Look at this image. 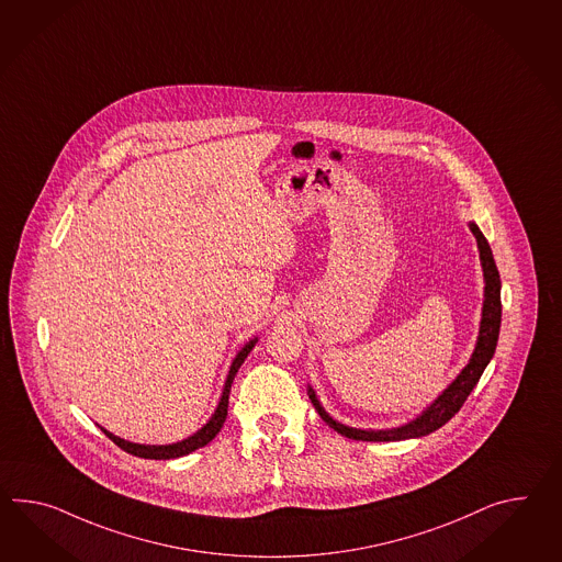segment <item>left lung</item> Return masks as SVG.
Segmentation results:
<instances>
[{"label": "left lung", "mask_w": 562, "mask_h": 562, "mask_svg": "<svg viewBox=\"0 0 562 562\" xmlns=\"http://www.w3.org/2000/svg\"><path fill=\"white\" fill-rule=\"evenodd\" d=\"M469 229L477 239L480 247L481 268H483V280H485V301H483V311H481L480 337L475 342V351L469 359L465 368L452 380L451 385L440 394V396L418 414L408 425L397 426V428H385V430H363V428H353L345 426L337 420H333L329 412L325 411L316 397L315 390L308 385V397L313 402L316 412L327 425L337 430L339 435L353 440H371V442H385V440H406V438L426 437L430 432L438 430L440 426L447 425L461 406L465 404L467 397L473 392V387L480 382L481 373L487 368L495 353V345L499 337V325H502V280L497 266L493 260L492 247L487 244L485 235L480 232L475 223H469Z\"/></svg>", "instance_id": "obj_1"}]
</instances>
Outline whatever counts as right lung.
<instances>
[{"label": "right lung", "instance_id": "1", "mask_svg": "<svg viewBox=\"0 0 562 562\" xmlns=\"http://www.w3.org/2000/svg\"><path fill=\"white\" fill-rule=\"evenodd\" d=\"M256 342H258V339H251V341L246 342V345L241 347V351L235 356L232 368H229V373H227L225 385H223V392H221L217 408L213 412V416L209 418V423H206L201 430H196L192 437L184 438V440H180V442H172V445H137V442H130V440H124V438L111 435L110 430H105V428H101V430H103L105 437H110L120 449H124L125 452H130V454H134V457H142V459H177V457H184V454H189V452L205 447L213 438L217 437L221 426H223L225 418H227V406H229V392H232L233 378H235L237 370L241 368V363L246 361V357L249 356V351L254 349Z\"/></svg>", "mask_w": 562, "mask_h": 562}]
</instances>
